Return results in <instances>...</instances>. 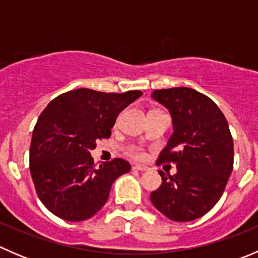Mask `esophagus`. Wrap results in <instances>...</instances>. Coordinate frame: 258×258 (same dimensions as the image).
Masks as SVG:
<instances>
[{
	"instance_id": "1",
	"label": "esophagus",
	"mask_w": 258,
	"mask_h": 258,
	"mask_svg": "<svg viewBox=\"0 0 258 258\" xmlns=\"http://www.w3.org/2000/svg\"><path fill=\"white\" fill-rule=\"evenodd\" d=\"M132 168H134V170H136V171H141V172H145V171L150 170L147 166H142V165H134V166H132Z\"/></svg>"
}]
</instances>
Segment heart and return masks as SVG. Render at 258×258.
I'll return each instance as SVG.
<instances>
[{"mask_svg": "<svg viewBox=\"0 0 258 258\" xmlns=\"http://www.w3.org/2000/svg\"><path fill=\"white\" fill-rule=\"evenodd\" d=\"M130 155L134 156V157H136V158L144 157V152H142V150L140 147H131V148H130Z\"/></svg>", "mask_w": 258, "mask_h": 258, "instance_id": "b5f03b06", "label": "heart"}]
</instances>
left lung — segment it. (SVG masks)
I'll list each match as a JSON object with an SVG mask.
<instances>
[{"label":"left lung","mask_w":258,"mask_h":258,"mask_svg":"<svg viewBox=\"0 0 258 258\" xmlns=\"http://www.w3.org/2000/svg\"><path fill=\"white\" fill-rule=\"evenodd\" d=\"M152 98L172 117L173 134L157 163H175L177 173L158 171L162 184L151 202L176 222L202 217L222 196L233 168V140L225 114L210 97L188 87L156 90Z\"/></svg>","instance_id":"8db88e82"}]
</instances>
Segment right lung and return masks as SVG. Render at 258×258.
Masks as SVG:
<instances>
[{
  "label": "right lung",
  "instance_id": "1",
  "mask_svg": "<svg viewBox=\"0 0 258 258\" xmlns=\"http://www.w3.org/2000/svg\"><path fill=\"white\" fill-rule=\"evenodd\" d=\"M141 91L106 93L79 88L57 96L40 114L30 147L38 199L62 220L79 222L102 209L116 178L131 170L122 158L96 168L90 151L108 139L117 116Z\"/></svg>",
  "mask_w": 258,
  "mask_h": 258
}]
</instances>
